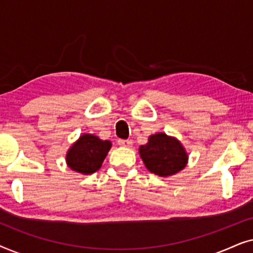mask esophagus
Segmentation results:
<instances>
[{"label":"esophagus","instance_id":"1","mask_svg":"<svg viewBox=\"0 0 253 253\" xmlns=\"http://www.w3.org/2000/svg\"><path fill=\"white\" fill-rule=\"evenodd\" d=\"M119 145H121V146H123V147H131L132 146V141L129 139H120Z\"/></svg>","mask_w":253,"mask_h":253}]
</instances>
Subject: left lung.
<instances>
[{
    "label": "left lung",
    "mask_w": 253,
    "mask_h": 253,
    "mask_svg": "<svg viewBox=\"0 0 253 253\" xmlns=\"http://www.w3.org/2000/svg\"><path fill=\"white\" fill-rule=\"evenodd\" d=\"M139 155L145 167L160 177L177 174L189 160L181 141L164 132L151 134L147 144L139 146Z\"/></svg>",
    "instance_id": "8db88e82"
}]
</instances>
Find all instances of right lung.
<instances>
[{
  "instance_id": "1",
  "label": "right lung",
  "mask_w": 253,
  "mask_h": 253,
  "mask_svg": "<svg viewBox=\"0 0 253 253\" xmlns=\"http://www.w3.org/2000/svg\"><path fill=\"white\" fill-rule=\"evenodd\" d=\"M112 147V141L102 140L91 133H83L65 155L68 167L83 175H91L101 168Z\"/></svg>"
}]
</instances>
